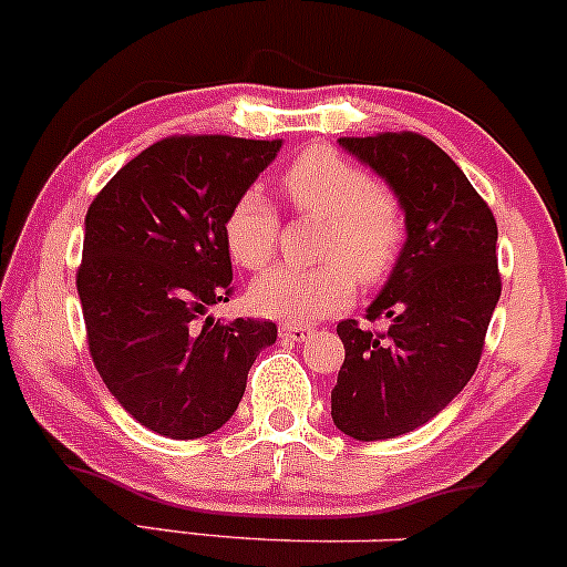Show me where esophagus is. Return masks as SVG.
I'll list each match as a JSON object with an SVG mask.
<instances>
[{
	"mask_svg": "<svg viewBox=\"0 0 567 567\" xmlns=\"http://www.w3.org/2000/svg\"><path fill=\"white\" fill-rule=\"evenodd\" d=\"M310 327H302V324H291V321H286V324L278 327V334L286 340H291V343H300V340H308L310 338Z\"/></svg>",
	"mask_w": 567,
	"mask_h": 567,
	"instance_id": "34e87169",
	"label": "esophagus"
}]
</instances>
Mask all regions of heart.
Masks as SVG:
<instances>
[{
	"label": "heart",
	"instance_id": "heart-1",
	"mask_svg": "<svg viewBox=\"0 0 567 567\" xmlns=\"http://www.w3.org/2000/svg\"><path fill=\"white\" fill-rule=\"evenodd\" d=\"M284 192L297 210L324 218L319 267L276 265L254 278L251 306L291 324L340 313L357 281L373 286L392 272L405 243L398 194L373 181L338 151L306 148L284 173ZM224 240L243 267L267 265L276 254L278 210L259 186L243 188L224 218Z\"/></svg>",
	"mask_w": 567,
	"mask_h": 567
}]
</instances>
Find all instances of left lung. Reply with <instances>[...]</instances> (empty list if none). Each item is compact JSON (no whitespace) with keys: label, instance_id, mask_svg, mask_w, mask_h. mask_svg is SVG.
<instances>
[{"label":"left lung","instance_id":"obj_1","mask_svg":"<svg viewBox=\"0 0 567 567\" xmlns=\"http://www.w3.org/2000/svg\"><path fill=\"white\" fill-rule=\"evenodd\" d=\"M400 197L405 246L364 319L338 324L346 359L332 389L334 427L386 441L422 427L465 389L501 300L497 224L446 151L416 132L340 137Z\"/></svg>","mask_w":567,"mask_h":567}]
</instances>
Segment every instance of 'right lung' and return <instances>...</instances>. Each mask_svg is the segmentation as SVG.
Instances as JSON below:
<instances>
[{"mask_svg": "<svg viewBox=\"0 0 567 567\" xmlns=\"http://www.w3.org/2000/svg\"><path fill=\"white\" fill-rule=\"evenodd\" d=\"M278 151L281 140L164 137L86 213L78 295L91 359L124 411L164 437L227 424L254 359L278 338L272 321H199L235 289L229 205Z\"/></svg>", "mask_w": 567, "mask_h": 567, "instance_id": "1", "label": "right lung"}]
</instances>
